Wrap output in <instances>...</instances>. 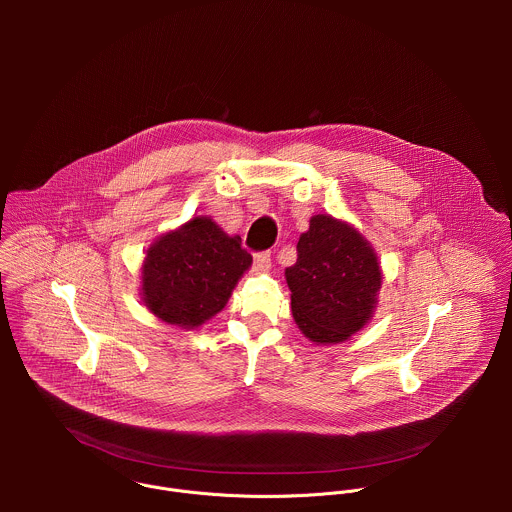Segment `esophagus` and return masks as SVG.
Masks as SVG:
<instances>
[{
  "instance_id": "esophagus-1",
  "label": "esophagus",
  "mask_w": 512,
  "mask_h": 512,
  "mask_svg": "<svg viewBox=\"0 0 512 512\" xmlns=\"http://www.w3.org/2000/svg\"><path fill=\"white\" fill-rule=\"evenodd\" d=\"M255 267L257 271H269L271 269V253H257L255 255Z\"/></svg>"
}]
</instances>
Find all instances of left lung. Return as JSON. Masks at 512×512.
<instances>
[{
    "label": "left lung",
    "mask_w": 512,
    "mask_h": 512,
    "mask_svg": "<svg viewBox=\"0 0 512 512\" xmlns=\"http://www.w3.org/2000/svg\"><path fill=\"white\" fill-rule=\"evenodd\" d=\"M285 281L302 334L316 344H338L373 318L383 275L375 249L354 227L316 214Z\"/></svg>",
    "instance_id": "left-lung-1"
}]
</instances>
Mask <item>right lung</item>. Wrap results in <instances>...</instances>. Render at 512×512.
<instances>
[{
	"label": "right lung",
	"mask_w": 512,
	"mask_h": 512,
	"mask_svg": "<svg viewBox=\"0 0 512 512\" xmlns=\"http://www.w3.org/2000/svg\"><path fill=\"white\" fill-rule=\"evenodd\" d=\"M253 257L210 216L162 235L143 259L141 296L156 318L196 328L221 312Z\"/></svg>",
	"instance_id": "obj_1"
}]
</instances>
